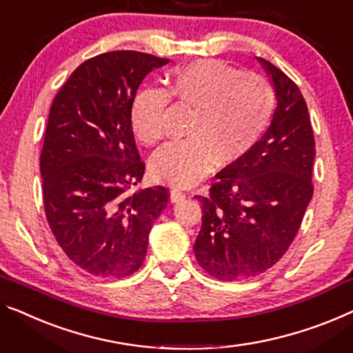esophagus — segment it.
I'll return each instance as SVG.
<instances>
[{"label":"esophagus","mask_w":353,"mask_h":353,"mask_svg":"<svg viewBox=\"0 0 353 353\" xmlns=\"http://www.w3.org/2000/svg\"><path fill=\"white\" fill-rule=\"evenodd\" d=\"M170 198H171L172 203H179V201H182L183 198H185V193H183L182 190H179V188H172Z\"/></svg>","instance_id":"esophagus-1"}]
</instances>
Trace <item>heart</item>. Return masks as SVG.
<instances>
[{
    "label": "heart",
    "mask_w": 353,
    "mask_h": 353,
    "mask_svg": "<svg viewBox=\"0 0 353 353\" xmlns=\"http://www.w3.org/2000/svg\"><path fill=\"white\" fill-rule=\"evenodd\" d=\"M170 98L193 109L190 138L170 143L150 159L159 182L188 187L212 170L227 166L254 149L271 122L274 90L265 77L241 72L220 60H199L177 71L168 92L143 88L131 104V126L141 143L154 145L165 136Z\"/></svg>",
    "instance_id": "b5f03b06"
}]
</instances>
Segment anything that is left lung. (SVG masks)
Listing matches in <instances>:
<instances>
[{
  "instance_id": "1",
  "label": "left lung",
  "mask_w": 353,
  "mask_h": 353,
  "mask_svg": "<svg viewBox=\"0 0 353 353\" xmlns=\"http://www.w3.org/2000/svg\"><path fill=\"white\" fill-rule=\"evenodd\" d=\"M277 106L249 154L215 174L193 252L219 281L250 279L282 259L311 203L314 131L296 83L265 59Z\"/></svg>"
}]
</instances>
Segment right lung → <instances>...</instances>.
<instances>
[{
	"label": "right lung",
	"mask_w": 353,
	"mask_h": 353,
	"mask_svg": "<svg viewBox=\"0 0 353 353\" xmlns=\"http://www.w3.org/2000/svg\"><path fill=\"white\" fill-rule=\"evenodd\" d=\"M166 63L134 50L97 55L52 103L39 160L46 217L68 259L97 277L139 270L170 201L160 185L131 193L144 176L131 104L144 77Z\"/></svg>",
	"instance_id": "1"
}]
</instances>
